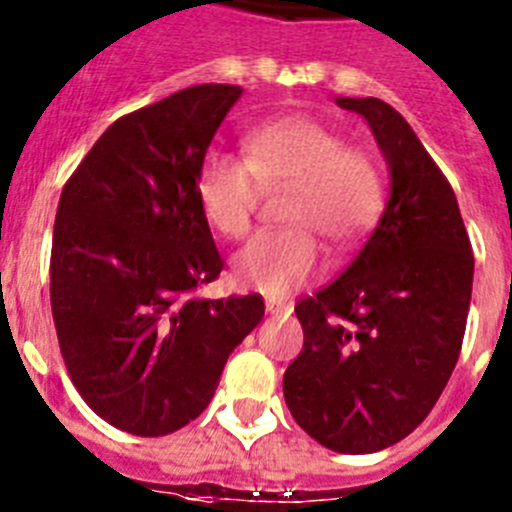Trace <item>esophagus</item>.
Wrapping results in <instances>:
<instances>
[{
    "instance_id": "obj_1",
    "label": "esophagus",
    "mask_w": 512,
    "mask_h": 512,
    "mask_svg": "<svg viewBox=\"0 0 512 512\" xmlns=\"http://www.w3.org/2000/svg\"><path fill=\"white\" fill-rule=\"evenodd\" d=\"M266 312L274 315V318H289V315H292V305L279 300H266Z\"/></svg>"
}]
</instances>
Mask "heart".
Listing matches in <instances>:
<instances>
[{
  "label": "heart",
  "instance_id": "1",
  "mask_svg": "<svg viewBox=\"0 0 512 512\" xmlns=\"http://www.w3.org/2000/svg\"><path fill=\"white\" fill-rule=\"evenodd\" d=\"M246 156L210 151L197 171V202L212 230L243 238L264 192H284L282 223L233 256V279L264 295H287L323 269L318 238L351 251L384 207V174L364 148L346 146L341 130L312 115H282L251 128Z\"/></svg>",
  "mask_w": 512,
  "mask_h": 512
}]
</instances>
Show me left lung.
<instances>
[{
	"label": "left lung",
	"mask_w": 512,
	"mask_h": 512,
	"mask_svg": "<svg viewBox=\"0 0 512 512\" xmlns=\"http://www.w3.org/2000/svg\"><path fill=\"white\" fill-rule=\"evenodd\" d=\"M338 104L369 122L392 192L351 266L295 305L305 343L284 372V400L320 446L372 454L413 433L449 382L474 253L454 189L408 120L377 97Z\"/></svg>",
	"instance_id": "8db88e82"
}]
</instances>
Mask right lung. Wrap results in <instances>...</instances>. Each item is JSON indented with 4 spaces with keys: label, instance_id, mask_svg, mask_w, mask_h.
<instances>
[{
    "label": "right lung",
    "instance_id": "right-lung-1",
    "mask_svg": "<svg viewBox=\"0 0 512 512\" xmlns=\"http://www.w3.org/2000/svg\"><path fill=\"white\" fill-rule=\"evenodd\" d=\"M241 92L197 84L122 115L63 184L51 248L58 346L84 402L133 436L197 418L264 318L261 295L194 297L223 271L194 184Z\"/></svg>",
    "mask_w": 512,
    "mask_h": 512
}]
</instances>
